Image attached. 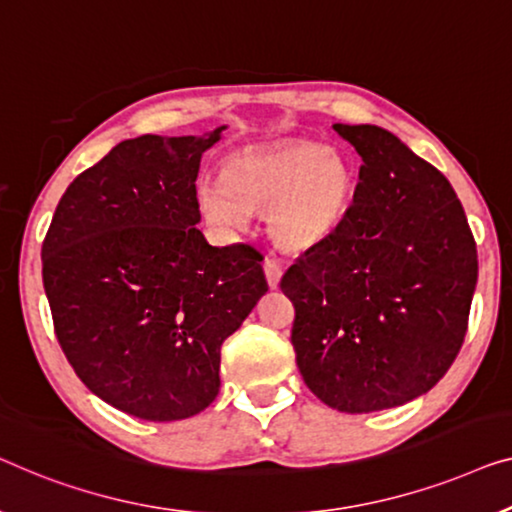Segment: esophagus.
Listing matches in <instances>:
<instances>
[{
  "label": "esophagus",
  "mask_w": 512,
  "mask_h": 512,
  "mask_svg": "<svg viewBox=\"0 0 512 512\" xmlns=\"http://www.w3.org/2000/svg\"><path fill=\"white\" fill-rule=\"evenodd\" d=\"M264 273H266V283H269V287H278L280 276H283V266H280L278 259L266 257L264 259Z\"/></svg>",
  "instance_id": "1"
}]
</instances>
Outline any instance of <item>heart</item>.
<instances>
[{
	"mask_svg": "<svg viewBox=\"0 0 512 512\" xmlns=\"http://www.w3.org/2000/svg\"><path fill=\"white\" fill-rule=\"evenodd\" d=\"M357 197L355 169L341 155L311 141L243 150L222 169V181L197 187V206L222 232L266 213L271 239L290 253L327 243L348 222Z\"/></svg>",
	"mask_w": 512,
	"mask_h": 512,
	"instance_id": "1",
	"label": "heart"
}]
</instances>
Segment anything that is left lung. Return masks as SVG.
Segmentation results:
<instances>
[{"label":"left lung","mask_w":512,"mask_h":512,"mask_svg":"<svg viewBox=\"0 0 512 512\" xmlns=\"http://www.w3.org/2000/svg\"><path fill=\"white\" fill-rule=\"evenodd\" d=\"M362 157L341 232L280 280L315 397L373 413L427 394L462 348L478 283L469 220L441 171L376 125H334Z\"/></svg>","instance_id":"left-lung-1"}]
</instances>
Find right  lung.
Here are the masks:
<instances>
[{"mask_svg":"<svg viewBox=\"0 0 512 512\" xmlns=\"http://www.w3.org/2000/svg\"><path fill=\"white\" fill-rule=\"evenodd\" d=\"M204 136L143 134L62 194L41 246L57 341L85 387L122 413L185 420L220 392V348L266 285L253 246L197 225Z\"/></svg>","mask_w":512,"mask_h":512,"instance_id":"add662e5","label":"right lung"}]
</instances>
